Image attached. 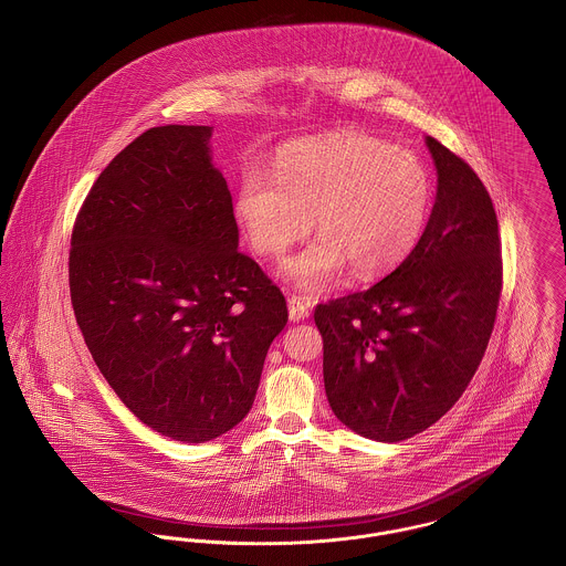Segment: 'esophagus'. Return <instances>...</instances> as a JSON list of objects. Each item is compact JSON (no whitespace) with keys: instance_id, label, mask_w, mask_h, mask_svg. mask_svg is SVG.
<instances>
[{"instance_id":"esophagus-1","label":"esophagus","mask_w":566,"mask_h":566,"mask_svg":"<svg viewBox=\"0 0 566 566\" xmlns=\"http://www.w3.org/2000/svg\"><path fill=\"white\" fill-rule=\"evenodd\" d=\"M289 316H291L293 323L305 321L310 316V301L300 297V295L289 297Z\"/></svg>"}]
</instances>
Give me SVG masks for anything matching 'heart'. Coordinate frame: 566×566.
Masks as SVG:
<instances>
[{
    "instance_id": "heart-1",
    "label": "heart",
    "mask_w": 566,
    "mask_h": 566,
    "mask_svg": "<svg viewBox=\"0 0 566 566\" xmlns=\"http://www.w3.org/2000/svg\"><path fill=\"white\" fill-rule=\"evenodd\" d=\"M430 170L382 138L342 130L284 145L275 172L248 168L237 186L234 216L252 250L282 256L314 224L321 237L286 261L284 277L321 291L350 265L378 277L401 265L430 224Z\"/></svg>"
}]
</instances>
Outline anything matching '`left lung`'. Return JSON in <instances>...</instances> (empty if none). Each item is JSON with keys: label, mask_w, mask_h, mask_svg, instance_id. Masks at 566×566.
I'll return each mask as SVG.
<instances>
[{"label": "left lung", "mask_w": 566, "mask_h": 566, "mask_svg": "<svg viewBox=\"0 0 566 566\" xmlns=\"http://www.w3.org/2000/svg\"><path fill=\"white\" fill-rule=\"evenodd\" d=\"M438 170L417 250L367 291L318 303L325 391L335 417L371 440L428 430L483 359L502 293L494 202L464 158L426 138Z\"/></svg>", "instance_id": "obj_1"}]
</instances>
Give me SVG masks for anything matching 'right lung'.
<instances>
[{"instance_id": "right-lung-1", "label": "right lung", "mask_w": 566, "mask_h": 566, "mask_svg": "<svg viewBox=\"0 0 566 566\" xmlns=\"http://www.w3.org/2000/svg\"><path fill=\"white\" fill-rule=\"evenodd\" d=\"M209 126L149 128L104 168L70 239L76 323L119 399L151 430L207 442L250 412L282 291L237 250Z\"/></svg>"}]
</instances>
